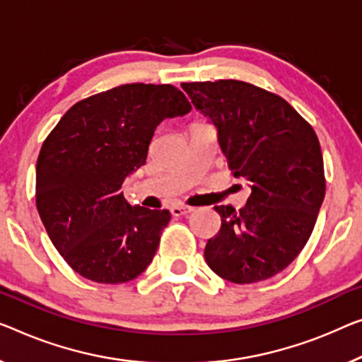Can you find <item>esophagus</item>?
Returning <instances> with one entry per match:
<instances>
[{
  "instance_id": "34e87169",
  "label": "esophagus",
  "mask_w": 362,
  "mask_h": 362,
  "mask_svg": "<svg viewBox=\"0 0 362 362\" xmlns=\"http://www.w3.org/2000/svg\"><path fill=\"white\" fill-rule=\"evenodd\" d=\"M172 216H183V214H188L193 211L192 206H183V204H175V206H172Z\"/></svg>"
}]
</instances>
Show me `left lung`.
Wrapping results in <instances>:
<instances>
[{
  "label": "left lung",
  "instance_id": "obj_1",
  "mask_svg": "<svg viewBox=\"0 0 362 362\" xmlns=\"http://www.w3.org/2000/svg\"><path fill=\"white\" fill-rule=\"evenodd\" d=\"M182 89L218 129L233 175L252 190L239 211L214 206L221 229L204 247V260L235 284L272 278L304 249L325 198L319 138L284 99L244 81Z\"/></svg>",
  "mask_w": 362,
  "mask_h": 362
}]
</instances>
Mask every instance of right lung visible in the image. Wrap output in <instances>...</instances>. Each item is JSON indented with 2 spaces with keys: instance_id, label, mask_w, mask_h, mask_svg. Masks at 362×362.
<instances>
[{
  "instance_id": "add662e5",
  "label": "right lung",
  "mask_w": 362,
  "mask_h": 362,
  "mask_svg": "<svg viewBox=\"0 0 362 362\" xmlns=\"http://www.w3.org/2000/svg\"><path fill=\"white\" fill-rule=\"evenodd\" d=\"M190 110L170 84L118 86L74 104L43 141L37 209L55 249L81 276L127 283L153 262L170 213L132 206L120 188L146 164L159 123Z\"/></svg>"
}]
</instances>
